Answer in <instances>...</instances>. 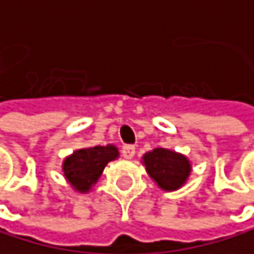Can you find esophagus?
Listing matches in <instances>:
<instances>
[{
  "label": "esophagus",
  "mask_w": 254,
  "mask_h": 254,
  "mask_svg": "<svg viewBox=\"0 0 254 254\" xmlns=\"http://www.w3.org/2000/svg\"><path fill=\"white\" fill-rule=\"evenodd\" d=\"M123 157L126 160H131L135 157V147L133 146H124L123 147Z\"/></svg>",
  "instance_id": "obj_1"
}]
</instances>
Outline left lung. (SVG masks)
Masks as SVG:
<instances>
[{"mask_svg": "<svg viewBox=\"0 0 254 254\" xmlns=\"http://www.w3.org/2000/svg\"><path fill=\"white\" fill-rule=\"evenodd\" d=\"M142 164L152 180L164 191H177L182 188L189 174L191 163L185 155L169 150V149H153L144 153Z\"/></svg>", "mask_w": 254, "mask_h": 254, "instance_id": "8db88e82", "label": "left lung"}]
</instances>
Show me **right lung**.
<instances>
[{
  "label": "right lung",
  "instance_id": "1",
  "mask_svg": "<svg viewBox=\"0 0 254 254\" xmlns=\"http://www.w3.org/2000/svg\"><path fill=\"white\" fill-rule=\"evenodd\" d=\"M119 157L113 144L79 149L63 160L62 171L68 183L79 192H88L97 183L105 166Z\"/></svg>",
  "mask_w": 254,
  "mask_h": 254
}]
</instances>
